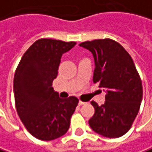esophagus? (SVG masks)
Listing matches in <instances>:
<instances>
[{
    "label": "esophagus",
    "instance_id": "1",
    "mask_svg": "<svg viewBox=\"0 0 152 152\" xmlns=\"http://www.w3.org/2000/svg\"><path fill=\"white\" fill-rule=\"evenodd\" d=\"M85 103L84 102H83V101H79V105H83V104H84Z\"/></svg>",
    "mask_w": 152,
    "mask_h": 152
}]
</instances>
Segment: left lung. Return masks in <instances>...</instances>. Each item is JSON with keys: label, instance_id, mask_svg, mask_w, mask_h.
<instances>
[{"label": "left lung", "instance_id": "8db88e82", "mask_svg": "<svg viewBox=\"0 0 152 152\" xmlns=\"http://www.w3.org/2000/svg\"><path fill=\"white\" fill-rule=\"evenodd\" d=\"M93 54L94 83L105 89L104 104H91L95 113L89 120L90 128L98 134L119 137L131 129L143 97L140 76L130 54L111 39H97L79 44Z\"/></svg>", "mask_w": 152, "mask_h": 152}]
</instances>
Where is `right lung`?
Segmentation results:
<instances>
[{"label":"right lung","mask_w":152,"mask_h":152,"mask_svg":"<svg viewBox=\"0 0 152 152\" xmlns=\"http://www.w3.org/2000/svg\"><path fill=\"white\" fill-rule=\"evenodd\" d=\"M76 44L42 38L22 56L14 77L15 108L22 124L37 139L49 141L63 136L78 98H60L52 83L57 76L62 54Z\"/></svg>","instance_id":"1"}]
</instances>
